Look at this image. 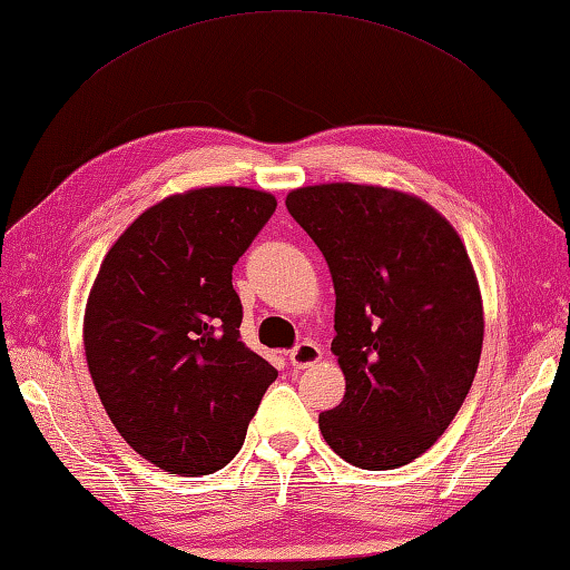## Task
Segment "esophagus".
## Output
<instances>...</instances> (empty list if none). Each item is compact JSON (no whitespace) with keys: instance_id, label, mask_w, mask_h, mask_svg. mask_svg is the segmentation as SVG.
<instances>
[{"instance_id":"obj_1","label":"esophagus","mask_w":570,"mask_h":570,"mask_svg":"<svg viewBox=\"0 0 570 570\" xmlns=\"http://www.w3.org/2000/svg\"><path fill=\"white\" fill-rule=\"evenodd\" d=\"M322 358V350L315 342H299L293 352H289V364L295 368L315 366Z\"/></svg>"}]
</instances>
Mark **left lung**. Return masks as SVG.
<instances>
[{"mask_svg": "<svg viewBox=\"0 0 570 570\" xmlns=\"http://www.w3.org/2000/svg\"><path fill=\"white\" fill-rule=\"evenodd\" d=\"M285 206L336 295L332 352L346 391L320 431L354 468L409 464L448 431L478 374L484 317L468 248L431 204L396 189L317 184Z\"/></svg>", "mask_w": 570, "mask_h": 570, "instance_id": "obj_1", "label": "left lung"}]
</instances>
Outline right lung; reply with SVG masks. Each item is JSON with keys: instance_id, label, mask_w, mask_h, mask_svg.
I'll list each match as a JSON object with an SVG mask.
<instances>
[{"instance_id": "1", "label": "right lung", "mask_w": 570, "mask_h": 570, "mask_svg": "<svg viewBox=\"0 0 570 570\" xmlns=\"http://www.w3.org/2000/svg\"><path fill=\"white\" fill-rule=\"evenodd\" d=\"M275 206L246 187L167 196L125 228L90 287V379L125 443L169 474L226 468L277 379L240 342L230 283Z\"/></svg>"}]
</instances>
